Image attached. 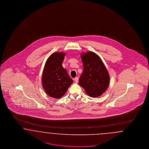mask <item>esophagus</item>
I'll return each mask as SVG.
<instances>
[{
	"label": "esophagus",
	"mask_w": 149,
	"mask_h": 149,
	"mask_svg": "<svg viewBox=\"0 0 149 149\" xmlns=\"http://www.w3.org/2000/svg\"><path fill=\"white\" fill-rule=\"evenodd\" d=\"M74 81H75L76 83H77L78 82V77H76L74 78Z\"/></svg>",
	"instance_id": "esophagus-1"
}]
</instances>
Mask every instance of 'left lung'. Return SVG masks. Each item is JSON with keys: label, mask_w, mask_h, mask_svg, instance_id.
Returning <instances> with one entry per match:
<instances>
[{"label": "left lung", "mask_w": 149, "mask_h": 149, "mask_svg": "<svg viewBox=\"0 0 149 149\" xmlns=\"http://www.w3.org/2000/svg\"><path fill=\"white\" fill-rule=\"evenodd\" d=\"M84 72L79 79V84L88 95L101 96L107 89L110 76L101 59L94 52L81 54Z\"/></svg>", "instance_id": "obj_1"}]
</instances>
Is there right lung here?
<instances>
[{"label": "right lung", "instance_id": "obj_1", "mask_svg": "<svg viewBox=\"0 0 149 149\" xmlns=\"http://www.w3.org/2000/svg\"><path fill=\"white\" fill-rule=\"evenodd\" d=\"M65 53L56 52L46 61L42 74V86L49 96L60 98L73 83L67 71L62 67Z\"/></svg>", "mask_w": 149, "mask_h": 149}]
</instances>
